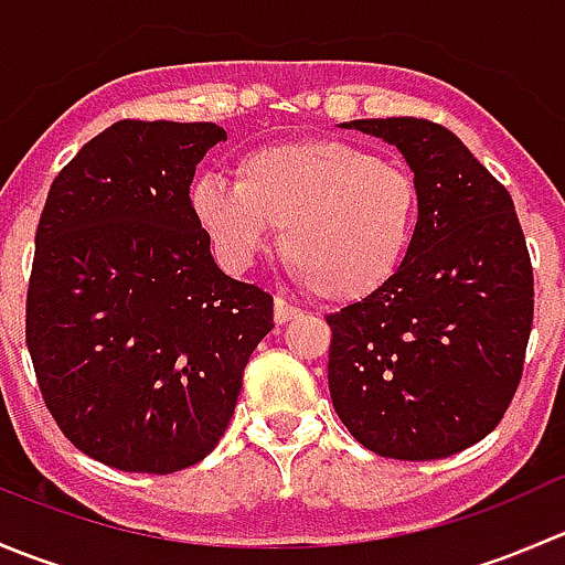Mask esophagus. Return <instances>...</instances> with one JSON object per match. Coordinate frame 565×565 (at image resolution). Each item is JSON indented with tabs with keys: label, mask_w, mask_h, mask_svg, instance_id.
Returning a JSON list of instances; mask_svg holds the SVG:
<instances>
[{
	"label": "esophagus",
	"mask_w": 565,
	"mask_h": 565,
	"mask_svg": "<svg viewBox=\"0 0 565 565\" xmlns=\"http://www.w3.org/2000/svg\"><path fill=\"white\" fill-rule=\"evenodd\" d=\"M303 311L298 309V306H289L284 298H276V303H273V319H276V324H287L292 322V319H298Z\"/></svg>",
	"instance_id": "obj_1"
}]
</instances>
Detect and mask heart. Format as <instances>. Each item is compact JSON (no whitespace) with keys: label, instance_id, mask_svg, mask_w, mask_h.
<instances>
[{"label":"heart","instance_id":"b5f03b06","mask_svg":"<svg viewBox=\"0 0 565 565\" xmlns=\"http://www.w3.org/2000/svg\"><path fill=\"white\" fill-rule=\"evenodd\" d=\"M418 204L407 169L335 139L256 147L237 158L235 182L202 174L188 191V210L226 270H248L281 226L289 273L328 303L388 287L413 248Z\"/></svg>","mask_w":565,"mask_h":565}]
</instances>
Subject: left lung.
Returning <instances> with one entry per match:
<instances>
[{
    "label": "left lung",
    "instance_id": "1",
    "mask_svg": "<svg viewBox=\"0 0 565 565\" xmlns=\"http://www.w3.org/2000/svg\"><path fill=\"white\" fill-rule=\"evenodd\" d=\"M339 128L396 147L420 204L388 287L328 317L330 398L380 457H451L500 424L522 377L533 267L514 202L443 125L391 117Z\"/></svg>",
    "mask_w": 565,
    "mask_h": 565
}]
</instances>
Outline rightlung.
Returning a JSON list of instances; mask_svg holds the SVG:
<instances>
[{
    "mask_svg": "<svg viewBox=\"0 0 565 565\" xmlns=\"http://www.w3.org/2000/svg\"><path fill=\"white\" fill-rule=\"evenodd\" d=\"M215 122L122 119L56 174L35 235L26 347L87 457L185 470L224 435L273 298L215 265L188 191Z\"/></svg>",
    "mask_w": 565,
    "mask_h": 565,
    "instance_id": "1",
    "label": "right lung"
}]
</instances>
